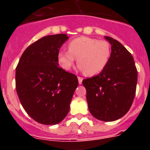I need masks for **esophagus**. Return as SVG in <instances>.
<instances>
[{
  "label": "esophagus",
  "mask_w": 150,
  "mask_h": 150,
  "mask_svg": "<svg viewBox=\"0 0 150 150\" xmlns=\"http://www.w3.org/2000/svg\"><path fill=\"white\" fill-rule=\"evenodd\" d=\"M78 81H79V84H82L83 83V77H80V76H78Z\"/></svg>",
  "instance_id": "34e87169"
}]
</instances>
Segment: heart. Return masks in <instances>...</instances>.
I'll return each instance as SVG.
<instances>
[{"label": "heart", "mask_w": 150, "mask_h": 150, "mask_svg": "<svg viewBox=\"0 0 150 150\" xmlns=\"http://www.w3.org/2000/svg\"><path fill=\"white\" fill-rule=\"evenodd\" d=\"M68 51L58 53V62L65 71H70L77 59L79 69L87 76H95L107 67L111 57V46L107 41L82 36L68 43Z\"/></svg>", "instance_id": "b5f03b06"}]
</instances>
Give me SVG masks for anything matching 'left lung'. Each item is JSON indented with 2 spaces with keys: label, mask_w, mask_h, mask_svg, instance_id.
<instances>
[{
  "label": "left lung",
  "mask_w": 150,
  "mask_h": 150,
  "mask_svg": "<svg viewBox=\"0 0 150 150\" xmlns=\"http://www.w3.org/2000/svg\"><path fill=\"white\" fill-rule=\"evenodd\" d=\"M111 44L109 64L101 73L83 80L91 114L104 122L117 120L131 108L136 93L137 71L133 56L116 40Z\"/></svg>",
  "instance_id": "obj_1"
}]
</instances>
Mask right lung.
Listing matches in <instances>:
<instances>
[{"instance_id": "add662e5", "label": "right lung", "mask_w": 150, "mask_h": 150, "mask_svg": "<svg viewBox=\"0 0 150 150\" xmlns=\"http://www.w3.org/2000/svg\"><path fill=\"white\" fill-rule=\"evenodd\" d=\"M67 34L49 35L25 50L16 69V88L28 114L43 125H56L65 118L77 76L59 67L58 53Z\"/></svg>"}]
</instances>
